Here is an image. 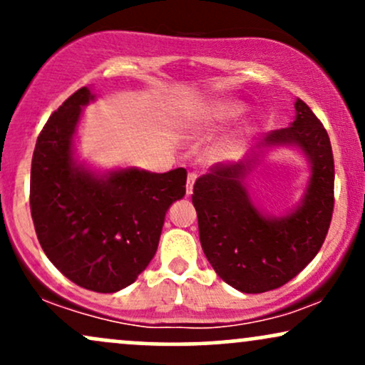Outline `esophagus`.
Here are the masks:
<instances>
[{
  "label": "esophagus",
  "mask_w": 365,
  "mask_h": 365,
  "mask_svg": "<svg viewBox=\"0 0 365 365\" xmlns=\"http://www.w3.org/2000/svg\"><path fill=\"white\" fill-rule=\"evenodd\" d=\"M195 180H197V175L194 173V171H192V173H188V177H187V187H185L187 195H190V194H192V190H194V183H195Z\"/></svg>",
  "instance_id": "34e87169"
}]
</instances>
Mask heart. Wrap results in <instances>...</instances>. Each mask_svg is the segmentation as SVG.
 I'll return each mask as SVG.
<instances>
[{"label": "heart", "instance_id": "heart-1", "mask_svg": "<svg viewBox=\"0 0 365 365\" xmlns=\"http://www.w3.org/2000/svg\"><path fill=\"white\" fill-rule=\"evenodd\" d=\"M244 113V106L237 103H220L215 106L207 108V110L200 111V115L197 118L207 120V121H226L232 120L235 116Z\"/></svg>", "mask_w": 365, "mask_h": 365}]
</instances>
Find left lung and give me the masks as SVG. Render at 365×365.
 <instances>
[{"label": "left lung", "mask_w": 365, "mask_h": 365, "mask_svg": "<svg viewBox=\"0 0 365 365\" xmlns=\"http://www.w3.org/2000/svg\"><path fill=\"white\" fill-rule=\"evenodd\" d=\"M290 127L273 130L264 144H297L311 158L312 177L304 204L269 220L244 188L249 165L212 166L197 178L192 202L207 261L220 278L244 293L283 287L316 257L328 235L334 207V159L324 125L302 99Z\"/></svg>", "instance_id": "obj_1"}]
</instances>
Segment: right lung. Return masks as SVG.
Listing matches in <instances>:
<instances>
[{"mask_svg": "<svg viewBox=\"0 0 365 365\" xmlns=\"http://www.w3.org/2000/svg\"><path fill=\"white\" fill-rule=\"evenodd\" d=\"M73 92L37 137L31 168V215L44 254L70 282L113 293L128 287L158 250L165 215L185 195L187 170L128 168L98 178L75 168L72 137L81 106Z\"/></svg>", "mask_w": 365, "mask_h": 365, "instance_id": "1", "label": "right lung"}]
</instances>
